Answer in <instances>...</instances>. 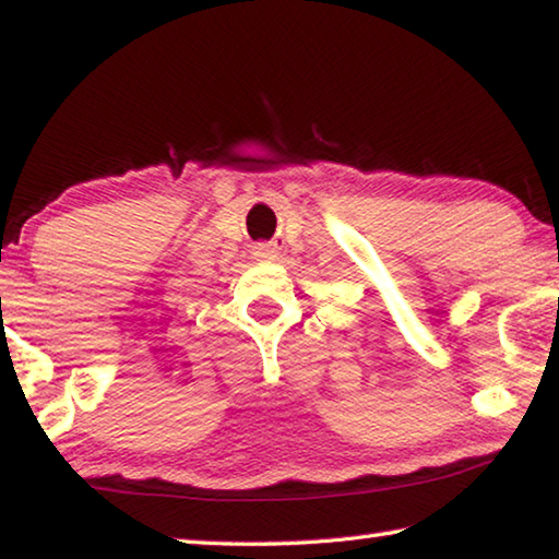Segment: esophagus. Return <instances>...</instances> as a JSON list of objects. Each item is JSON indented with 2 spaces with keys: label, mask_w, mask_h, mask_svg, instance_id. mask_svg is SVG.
<instances>
[{
  "label": "esophagus",
  "mask_w": 559,
  "mask_h": 559,
  "mask_svg": "<svg viewBox=\"0 0 559 559\" xmlns=\"http://www.w3.org/2000/svg\"><path fill=\"white\" fill-rule=\"evenodd\" d=\"M252 254H254V260H260V262H272L274 258H277V250H274V245L260 242L252 247Z\"/></svg>",
  "instance_id": "esophagus-1"
}]
</instances>
